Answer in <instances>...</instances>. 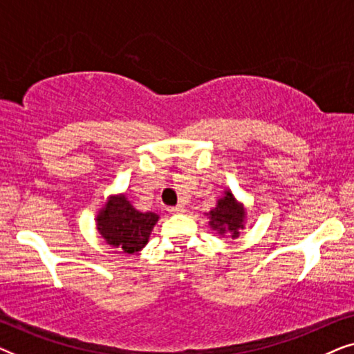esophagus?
I'll return each mask as SVG.
<instances>
[{"label": "esophagus", "instance_id": "34e87169", "mask_svg": "<svg viewBox=\"0 0 354 354\" xmlns=\"http://www.w3.org/2000/svg\"><path fill=\"white\" fill-rule=\"evenodd\" d=\"M169 212H172V214H182V212H185V206L183 205L172 206V207H169Z\"/></svg>", "mask_w": 354, "mask_h": 354}]
</instances>
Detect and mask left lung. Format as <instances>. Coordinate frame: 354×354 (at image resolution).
<instances>
[{
  "instance_id": "1",
  "label": "left lung",
  "mask_w": 354,
  "mask_h": 354,
  "mask_svg": "<svg viewBox=\"0 0 354 354\" xmlns=\"http://www.w3.org/2000/svg\"><path fill=\"white\" fill-rule=\"evenodd\" d=\"M209 217V225L212 230H217L221 236H232L236 239L240 235V230L245 227L246 211L241 203L235 200L230 190L225 192V195L217 200L214 209L207 212Z\"/></svg>"
}]
</instances>
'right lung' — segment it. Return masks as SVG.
I'll return each instance as SVG.
<instances>
[{
	"instance_id": "add662e5",
	"label": "right lung",
	"mask_w": 354,
	"mask_h": 354,
	"mask_svg": "<svg viewBox=\"0 0 354 354\" xmlns=\"http://www.w3.org/2000/svg\"><path fill=\"white\" fill-rule=\"evenodd\" d=\"M156 212L135 209L125 195L109 196L103 209L96 216V229L106 243L119 253H137L148 243L149 234L156 225Z\"/></svg>"
}]
</instances>
